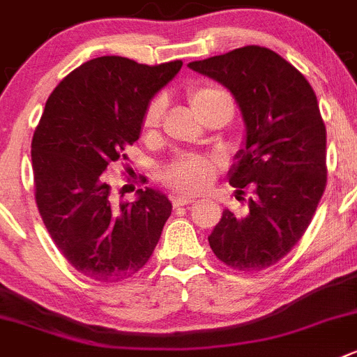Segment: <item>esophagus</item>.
Masks as SVG:
<instances>
[{"label": "esophagus", "mask_w": 357, "mask_h": 357, "mask_svg": "<svg viewBox=\"0 0 357 357\" xmlns=\"http://www.w3.org/2000/svg\"><path fill=\"white\" fill-rule=\"evenodd\" d=\"M172 203H173V206H175V208H178V206L191 205V203H195V199L188 198V196H173Z\"/></svg>", "instance_id": "obj_1"}]
</instances>
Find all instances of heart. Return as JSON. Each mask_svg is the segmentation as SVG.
Returning <instances> with one entry per match:
<instances>
[{"label":"heart","mask_w":357,"mask_h":357,"mask_svg":"<svg viewBox=\"0 0 357 357\" xmlns=\"http://www.w3.org/2000/svg\"><path fill=\"white\" fill-rule=\"evenodd\" d=\"M188 98L195 114L199 117L212 105L219 103L220 100H227V94L213 86H195L188 91ZM162 110H165L162 100L152 101L142 119V128L145 131L155 130L161 122ZM213 176H215V165L212 159L203 158V155H182L166 166L162 173L166 184L173 191L182 192V195H195V192L203 191L208 188Z\"/></svg>","instance_id":"1"}]
</instances>
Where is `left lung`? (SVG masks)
<instances>
[{
    "instance_id": "left-lung-1",
    "label": "left lung",
    "mask_w": 357,
    "mask_h": 357,
    "mask_svg": "<svg viewBox=\"0 0 357 357\" xmlns=\"http://www.w3.org/2000/svg\"><path fill=\"white\" fill-rule=\"evenodd\" d=\"M188 66L235 98L245 138L227 175L236 195L254 191L247 213L224 210L210 247L235 270L273 266L307 231L326 188V128L314 89L293 64L257 45Z\"/></svg>"
}]
</instances>
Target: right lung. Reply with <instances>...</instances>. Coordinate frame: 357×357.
Returning a JSON list of instances; mask_svg holds the SVG:
<instances>
[{
    "label": "right lung",
    "mask_w": 357,
    "mask_h": 357,
    "mask_svg": "<svg viewBox=\"0 0 357 357\" xmlns=\"http://www.w3.org/2000/svg\"><path fill=\"white\" fill-rule=\"evenodd\" d=\"M182 61L147 66L128 57L91 59L52 91L31 142L35 196L68 263L98 282L140 271L154 252L172 202L152 188L121 202L105 178L140 138L151 100Z\"/></svg>",
    "instance_id": "1"
}]
</instances>
